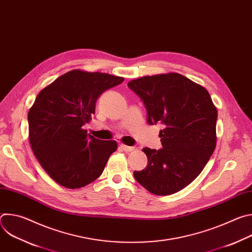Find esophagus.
I'll list each match as a JSON object with an SVG mask.
<instances>
[{
	"label": "esophagus",
	"mask_w": 252,
	"mask_h": 252,
	"mask_svg": "<svg viewBox=\"0 0 252 252\" xmlns=\"http://www.w3.org/2000/svg\"><path fill=\"white\" fill-rule=\"evenodd\" d=\"M121 149H122L124 152H126V153H129V152L134 151V147H129V146H126V145H121Z\"/></svg>",
	"instance_id": "esophagus-1"
}]
</instances>
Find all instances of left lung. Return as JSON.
Returning a JSON list of instances; mask_svg holds the SVG:
<instances>
[{
	"label": "left lung",
	"mask_w": 252,
	"mask_h": 252,
	"mask_svg": "<svg viewBox=\"0 0 252 252\" xmlns=\"http://www.w3.org/2000/svg\"><path fill=\"white\" fill-rule=\"evenodd\" d=\"M146 106L148 123H161L162 149H142L145 169L135 181L157 195L175 193L202 171L217 146L218 111L208 92L176 73L146 76L127 84Z\"/></svg>",
	"instance_id": "8db88e82"
}]
</instances>
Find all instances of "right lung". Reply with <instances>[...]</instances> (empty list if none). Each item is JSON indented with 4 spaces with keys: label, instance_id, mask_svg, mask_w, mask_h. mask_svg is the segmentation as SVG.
Masks as SVG:
<instances>
[{
    "label": "right lung",
    "instance_id": "right-lung-1",
    "mask_svg": "<svg viewBox=\"0 0 252 252\" xmlns=\"http://www.w3.org/2000/svg\"><path fill=\"white\" fill-rule=\"evenodd\" d=\"M103 73L73 69L43 89L28 114L32 150L46 172L66 189L88 186L102 173L117 151L83 128L95 113L98 96L124 82Z\"/></svg>",
    "mask_w": 252,
    "mask_h": 252
}]
</instances>
